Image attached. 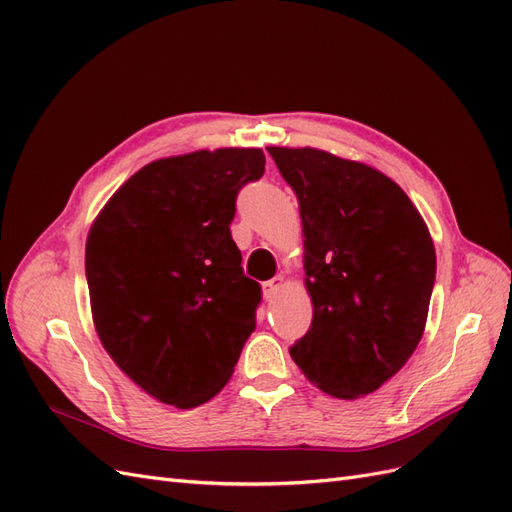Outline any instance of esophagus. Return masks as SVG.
<instances>
[{
	"label": "esophagus",
	"mask_w": 512,
	"mask_h": 512,
	"mask_svg": "<svg viewBox=\"0 0 512 512\" xmlns=\"http://www.w3.org/2000/svg\"><path fill=\"white\" fill-rule=\"evenodd\" d=\"M282 282H284V277H282V275H275L273 280H269V282L262 284V294H265V299H267V301H271V299L275 297V292L280 290Z\"/></svg>",
	"instance_id": "34e87169"
}]
</instances>
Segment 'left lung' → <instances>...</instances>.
<instances>
[{"instance_id": "obj_1", "label": "left lung", "mask_w": 512, "mask_h": 512, "mask_svg": "<svg viewBox=\"0 0 512 512\" xmlns=\"http://www.w3.org/2000/svg\"><path fill=\"white\" fill-rule=\"evenodd\" d=\"M299 198L314 305L292 361L324 393L354 399L393 378L421 342L436 250L412 200L380 170L303 147H267Z\"/></svg>"}]
</instances>
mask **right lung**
<instances>
[{"mask_svg": "<svg viewBox=\"0 0 512 512\" xmlns=\"http://www.w3.org/2000/svg\"><path fill=\"white\" fill-rule=\"evenodd\" d=\"M265 173L262 149L156 160L89 230L85 275L96 331L119 369L175 408L205 404L256 329L260 284L230 235L237 194Z\"/></svg>", "mask_w": 512, "mask_h": 512, "instance_id": "1", "label": "right lung"}]
</instances>
